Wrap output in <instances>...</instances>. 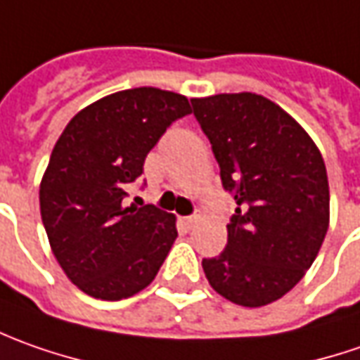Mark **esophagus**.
Segmentation results:
<instances>
[{"instance_id":"esophagus-1","label":"esophagus","mask_w":360,"mask_h":360,"mask_svg":"<svg viewBox=\"0 0 360 360\" xmlns=\"http://www.w3.org/2000/svg\"><path fill=\"white\" fill-rule=\"evenodd\" d=\"M179 221L185 229H193V227H195V223H197V217H195V215H189V217H181Z\"/></svg>"}]
</instances>
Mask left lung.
I'll use <instances>...</instances> for the list:
<instances>
[{"label":"left lung","mask_w":360,"mask_h":360,"mask_svg":"<svg viewBox=\"0 0 360 360\" xmlns=\"http://www.w3.org/2000/svg\"><path fill=\"white\" fill-rule=\"evenodd\" d=\"M191 105L237 203L227 247L203 259L205 277L231 303H273L303 279L325 241V161L303 127L263 95L221 94Z\"/></svg>","instance_id":"1"}]
</instances>
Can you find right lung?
Instances as JSON below:
<instances>
[{
  "label": "right lung",
  "mask_w": 360,
  "mask_h": 360,
  "mask_svg": "<svg viewBox=\"0 0 360 360\" xmlns=\"http://www.w3.org/2000/svg\"><path fill=\"white\" fill-rule=\"evenodd\" d=\"M189 113L187 97L137 87L85 107L57 139L39 209L57 263L83 292L119 301L155 279L177 237L175 217L155 205L127 207L125 197L147 153Z\"/></svg>",
  "instance_id": "obj_1"
}]
</instances>
